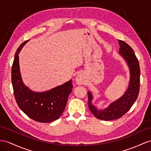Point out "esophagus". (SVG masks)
<instances>
[{
    "label": "esophagus",
    "mask_w": 151,
    "mask_h": 151,
    "mask_svg": "<svg viewBox=\"0 0 151 151\" xmlns=\"http://www.w3.org/2000/svg\"><path fill=\"white\" fill-rule=\"evenodd\" d=\"M76 82L78 85H83L85 83V78L82 75H78L76 78Z\"/></svg>",
    "instance_id": "esophagus-1"
}]
</instances>
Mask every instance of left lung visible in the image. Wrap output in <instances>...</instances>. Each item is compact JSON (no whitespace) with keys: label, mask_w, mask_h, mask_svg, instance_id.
Here are the masks:
<instances>
[{"label":"left lung","mask_w":151,"mask_h":151,"mask_svg":"<svg viewBox=\"0 0 151 151\" xmlns=\"http://www.w3.org/2000/svg\"><path fill=\"white\" fill-rule=\"evenodd\" d=\"M120 55L125 59L129 68L130 80L128 88L121 98L111 103L104 110H98L92 104V95L88 92V108L95 117L103 121H111L121 118L126 114L136 101L140 91V69L138 60L133 50L126 42L119 40Z\"/></svg>","instance_id":"obj_1"}]
</instances>
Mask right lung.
<instances>
[{"instance_id":"1","label":"right lung","mask_w":151,"mask_h":151,"mask_svg":"<svg viewBox=\"0 0 151 151\" xmlns=\"http://www.w3.org/2000/svg\"><path fill=\"white\" fill-rule=\"evenodd\" d=\"M29 41L19 46L12 65L11 82L14 98L19 108L29 117L39 122H50L59 119L63 113L72 91V80L43 92L32 91L25 86L20 75L18 54Z\"/></svg>"}]
</instances>
